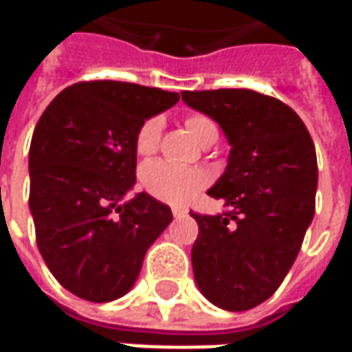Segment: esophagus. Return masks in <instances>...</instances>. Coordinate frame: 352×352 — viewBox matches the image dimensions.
Returning a JSON list of instances; mask_svg holds the SVG:
<instances>
[{
	"label": "esophagus",
	"mask_w": 352,
	"mask_h": 352,
	"mask_svg": "<svg viewBox=\"0 0 352 352\" xmlns=\"http://www.w3.org/2000/svg\"><path fill=\"white\" fill-rule=\"evenodd\" d=\"M171 213H173L175 219H181V217H186V214H188V209H184V207H173Z\"/></svg>",
	"instance_id": "obj_1"
}]
</instances>
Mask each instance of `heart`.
Masks as SVG:
<instances>
[{
  "label": "heart",
  "mask_w": 352,
  "mask_h": 352,
  "mask_svg": "<svg viewBox=\"0 0 352 352\" xmlns=\"http://www.w3.org/2000/svg\"><path fill=\"white\" fill-rule=\"evenodd\" d=\"M186 130L198 143L206 141L207 138L217 135V126L211 118L204 115H190L186 118ZM162 131L160 116H151L139 126L135 135V151L139 154H153L158 146ZM207 184V175L204 171L194 168H181L175 164L164 160L148 162L141 169V186L145 188L153 198L181 206L190 201Z\"/></svg>",
  "instance_id": "b5f03b06"
}]
</instances>
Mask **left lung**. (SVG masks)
I'll return each mask as SVG.
<instances>
[{
	"instance_id": "8db88e82",
	"label": "left lung",
	"mask_w": 352,
	"mask_h": 352,
	"mask_svg": "<svg viewBox=\"0 0 352 352\" xmlns=\"http://www.w3.org/2000/svg\"><path fill=\"white\" fill-rule=\"evenodd\" d=\"M183 101L221 126L232 146L207 190L228 213H192L199 226L192 270L217 307L265 302L294 264L315 214L317 154L309 131L283 101L247 90L183 92Z\"/></svg>"
}]
</instances>
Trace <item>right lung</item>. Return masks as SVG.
<instances>
[{
    "mask_svg": "<svg viewBox=\"0 0 352 352\" xmlns=\"http://www.w3.org/2000/svg\"><path fill=\"white\" fill-rule=\"evenodd\" d=\"M179 94L118 82H77L58 94L30 145V211L50 273L72 294L113 302L131 287L173 214L135 184V135Z\"/></svg>",
    "mask_w": 352,
    "mask_h": 352,
    "instance_id": "add662e5",
    "label": "right lung"
}]
</instances>
